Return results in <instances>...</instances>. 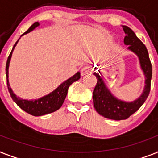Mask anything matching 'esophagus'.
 I'll return each instance as SVG.
<instances>
[{"instance_id":"obj_1","label":"esophagus","mask_w":158,"mask_h":158,"mask_svg":"<svg viewBox=\"0 0 158 158\" xmlns=\"http://www.w3.org/2000/svg\"><path fill=\"white\" fill-rule=\"evenodd\" d=\"M90 69L88 67H86V68H83V75H87V74H89L90 73Z\"/></svg>"}]
</instances>
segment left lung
I'll return each instance as SVG.
<instances>
[{
    "label": "left lung",
    "mask_w": 158,
    "mask_h": 158,
    "mask_svg": "<svg viewBox=\"0 0 158 158\" xmlns=\"http://www.w3.org/2000/svg\"><path fill=\"white\" fill-rule=\"evenodd\" d=\"M127 35L124 38L125 44L128 48L138 55L139 62L145 75V88L139 99L133 102H124L116 99L106 88L103 80L97 73V85L93 90V106L97 112L106 118L113 120H124L128 118L142 106L149 95L152 79V64L150 61L148 50L141 40L135 35L133 31L127 26H123Z\"/></svg>",
    "instance_id": "left-lung-1"
}]
</instances>
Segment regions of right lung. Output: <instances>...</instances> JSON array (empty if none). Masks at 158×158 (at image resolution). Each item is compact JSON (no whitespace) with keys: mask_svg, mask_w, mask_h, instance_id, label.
I'll return each instance as SVG.
<instances>
[{"mask_svg":"<svg viewBox=\"0 0 158 158\" xmlns=\"http://www.w3.org/2000/svg\"><path fill=\"white\" fill-rule=\"evenodd\" d=\"M37 26H39V23L36 22L33 23L31 26L30 28L28 29L26 32H24L23 35L27 34V33L30 32L31 31L35 28ZM21 35V36H22ZM19 41V40H18ZM18 41L15 44V45L13 47L12 51L10 52V54L9 55L8 59H7V62H6V78H7V87H8V90L10 92L11 98L13 101H15V103L20 107L23 110H24L25 112L28 113L29 114H31L33 116H41V115L47 114H50L56 111V110H59L61 108V106H62L65 98H66V95H67L68 88L74 82L77 81L80 79V73L77 72L75 75H73L71 78L67 79L66 81L64 82L63 83H61V85L59 86L58 88L52 92L49 93L48 95L45 96V97L40 98L38 100H35V101H27V100H22L19 97H17L14 93H13L11 88H10V83H9L8 80V69H9V64H10V58H11V55H12L13 50L16 46Z\"/></svg>","mask_w":158,"mask_h":158,"instance_id":"obj_1","label":"right lung"}]
</instances>
